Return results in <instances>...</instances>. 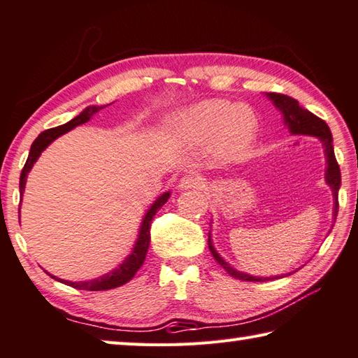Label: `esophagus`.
I'll list each match as a JSON object with an SVG mask.
<instances>
[{
    "label": "esophagus",
    "mask_w": 358,
    "mask_h": 358,
    "mask_svg": "<svg viewBox=\"0 0 358 358\" xmlns=\"http://www.w3.org/2000/svg\"><path fill=\"white\" fill-rule=\"evenodd\" d=\"M202 185H203V181L201 177H196V175H185V177L180 180L178 189L180 191L196 189V187H202Z\"/></svg>",
    "instance_id": "obj_1"
}]
</instances>
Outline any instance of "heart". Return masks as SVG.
<instances>
[{
	"label": "heart",
	"mask_w": 358,
	"mask_h": 358,
	"mask_svg": "<svg viewBox=\"0 0 358 358\" xmlns=\"http://www.w3.org/2000/svg\"><path fill=\"white\" fill-rule=\"evenodd\" d=\"M175 129L192 147L215 142L216 155L222 162H238L256 142L257 118L248 106L207 99L178 113Z\"/></svg>",
	"instance_id": "b5f03b06"
}]
</instances>
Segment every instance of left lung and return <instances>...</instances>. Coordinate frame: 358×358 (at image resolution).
I'll list each match as a JSON object with an SVG mask.
<instances>
[{"instance_id": "left-lung-1", "label": "left lung", "mask_w": 358, "mask_h": 358, "mask_svg": "<svg viewBox=\"0 0 358 358\" xmlns=\"http://www.w3.org/2000/svg\"><path fill=\"white\" fill-rule=\"evenodd\" d=\"M266 98L273 102L278 110L282 113L284 124L287 126L290 134L313 136V137H317L320 143H322L324 151H325V161H327L325 183L330 186V189L333 192V224H335L336 215H338V191H339V186H341V172H339V166H338L336 157H335V150H333V137H331L330 128L327 126L324 120H320L310 110L303 108L299 104V101L290 98V96L280 94V93H266ZM331 229H333V226H331ZM208 248H210L211 254H213L216 262L220 264L230 276L237 278V280L270 281V280H275V278H282V276H271V278L252 276V275L243 273V271H238L237 268H234V266L227 264L226 260H224L215 250L213 241H211V232H208ZM290 273H294V271H290ZM290 273H287V275H290Z\"/></svg>"}]
</instances>
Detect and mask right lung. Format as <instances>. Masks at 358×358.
<instances>
[{
    "instance_id": "add662e5",
    "label": "right lung",
    "mask_w": 358,
    "mask_h": 358,
    "mask_svg": "<svg viewBox=\"0 0 358 358\" xmlns=\"http://www.w3.org/2000/svg\"><path fill=\"white\" fill-rule=\"evenodd\" d=\"M104 107H107V106H90L85 108L83 112L78 113L76 118L68 121L66 124H62V126H58V128H52V129L41 132L38 138H36L31 145V150H29L25 167H23L22 175H20V194L22 196H23V191H25L28 173L33 169L34 162L38 161V157L41 156L42 151H44L53 141H57L59 136H63V134H66V132H69L71 129H74L78 124L87 123V121L93 118L94 113H98L101 108H104ZM169 197H171V191L161 194V196L157 197L153 203H151V207L147 210V213H145V216H143L141 229H138V235H137L134 248H132L129 256L126 257L123 262L117 266V268H113L112 271H108V273L96 278V280H90V281H66V280H59V278L50 275L48 271H45V273H48V276H52L53 280L62 281L64 284H68V286H71V287L82 289V290H108V289L123 286V284H126L128 281H131L132 278H134L137 270L142 266L145 256H147V252H148V246H150L151 221H153V216L157 213V211H159L162 205L169 201ZM19 213H20V208H19Z\"/></svg>"
}]
</instances>
